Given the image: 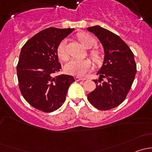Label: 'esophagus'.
Masks as SVG:
<instances>
[{"instance_id": "1", "label": "esophagus", "mask_w": 152, "mask_h": 152, "mask_svg": "<svg viewBox=\"0 0 152 152\" xmlns=\"http://www.w3.org/2000/svg\"><path fill=\"white\" fill-rule=\"evenodd\" d=\"M76 82H79V81H85L86 80V78H81V77H76L75 78Z\"/></svg>"}]
</instances>
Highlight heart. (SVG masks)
<instances>
[{
	"label": "heart",
	"mask_w": 152,
	"mask_h": 152,
	"mask_svg": "<svg viewBox=\"0 0 152 152\" xmlns=\"http://www.w3.org/2000/svg\"><path fill=\"white\" fill-rule=\"evenodd\" d=\"M78 39L81 43L87 48L95 46L97 44L96 39L87 33H81L78 34ZM58 56L62 60H66L68 57L67 52V39H64L59 42L57 47ZM90 55L93 60L96 63H99L102 60V53L98 49L94 48L90 50ZM91 62L89 59H70L65 65V71L67 74L72 76H82L91 67Z\"/></svg>",
	"instance_id": "heart-1"
}]
</instances>
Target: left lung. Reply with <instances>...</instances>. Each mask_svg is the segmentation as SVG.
Returning a JSON list of instances; mask_svg holds the SVG:
<instances>
[{
  "label": "left lung",
  "mask_w": 152,
  "mask_h": 152,
  "mask_svg": "<svg viewBox=\"0 0 152 152\" xmlns=\"http://www.w3.org/2000/svg\"><path fill=\"white\" fill-rule=\"evenodd\" d=\"M104 50L103 65L98 71L96 87L87 94V99L100 110H109L120 105L125 100L134 82L137 72L134 54L118 35L99 26L89 27Z\"/></svg>",
  "instance_id": "obj_1"
}]
</instances>
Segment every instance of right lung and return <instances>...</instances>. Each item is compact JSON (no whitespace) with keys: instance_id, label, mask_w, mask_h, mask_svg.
I'll return each instance as SVG.
<instances>
[{"instance_id":"add662e5","label":"right lung","mask_w":152,"mask_h":152,"mask_svg":"<svg viewBox=\"0 0 152 152\" xmlns=\"http://www.w3.org/2000/svg\"><path fill=\"white\" fill-rule=\"evenodd\" d=\"M73 28L50 27L32 37L21 49L17 66L19 88L31 107L45 113H51L65 101L73 76L61 74L57 47Z\"/></svg>"}]
</instances>
